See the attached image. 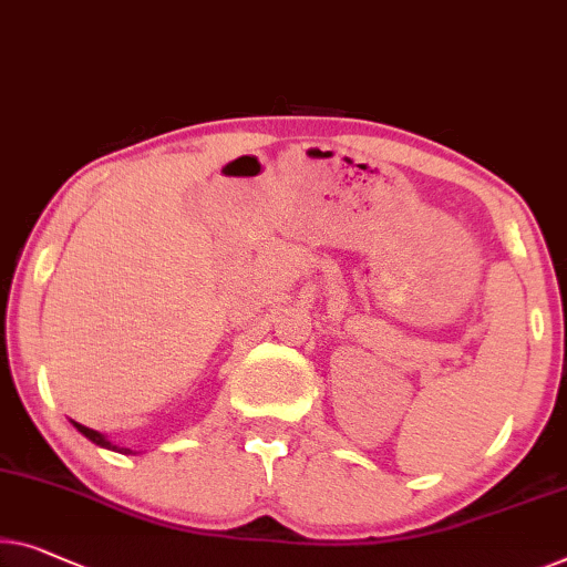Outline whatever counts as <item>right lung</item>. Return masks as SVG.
Returning <instances> with one entry per match:
<instances>
[{
    "instance_id": "add662e5",
    "label": "right lung",
    "mask_w": 567,
    "mask_h": 567,
    "mask_svg": "<svg viewBox=\"0 0 567 567\" xmlns=\"http://www.w3.org/2000/svg\"><path fill=\"white\" fill-rule=\"evenodd\" d=\"M73 427L79 430L81 435H86L91 443H96V445H101V447H106V451H116V453H124V455H137V451H132V447H120V445H114L112 441H106V437L101 435L99 430H91V427H86V425H81V422H73Z\"/></svg>"
}]
</instances>
